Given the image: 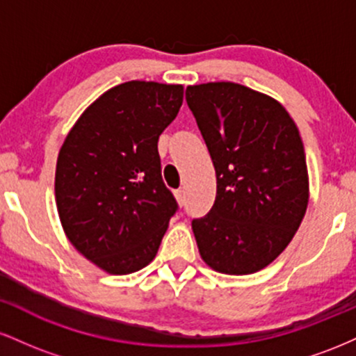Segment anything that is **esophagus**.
I'll return each instance as SVG.
<instances>
[{
	"instance_id": "1",
	"label": "esophagus",
	"mask_w": 356,
	"mask_h": 356,
	"mask_svg": "<svg viewBox=\"0 0 356 356\" xmlns=\"http://www.w3.org/2000/svg\"><path fill=\"white\" fill-rule=\"evenodd\" d=\"M174 194H175V199H177L179 204H186V191L177 189Z\"/></svg>"
}]
</instances>
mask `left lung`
<instances>
[{"mask_svg":"<svg viewBox=\"0 0 356 356\" xmlns=\"http://www.w3.org/2000/svg\"><path fill=\"white\" fill-rule=\"evenodd\" d=\"M186 100L216 169V201L192 220L199 252L224 275L276 259L308 207L305 147L280 102L232 81L192 85Z\"/></svg>","mask_w":356,"mask_h":356,"instance_id":"1","label":"left lung"}]
</instances>
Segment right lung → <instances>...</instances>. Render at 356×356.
Wrapping results in <instances>:
<instances>
[{"label":"right lung","instance_id":"add662e5","mask_svg":"<svg viewBox=\"0 0 356 356\" xmlns=\"http://www.w3.org/2000/svg\"><path fill=\"white\" fill-rule=\"evenodd\" d=\"M182 99V85L125 81L93 102L61 145V226L76 251L110 275L147 266L177 211L162 181L157 142Z\"/></svg>","mask_w":356,"mask_h":356}]
</instances>
